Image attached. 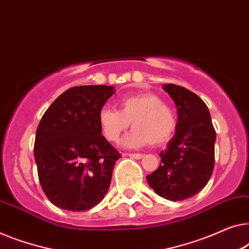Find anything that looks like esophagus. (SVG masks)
I'll list each match as a JSON object with an SVG mask.
<instances>
[{"label":"esophagus","instance_id":"1","mask_svg":"<svg viewBox=\"0 0 249 249\" xmlns=\"http://www.w3.org/2000/svg\"><path fill=\"white\" fill-rule=\"evenodd\" d=\"M125 155L131 158H135V160H140V158L143 157L142 154H125Z\"/></svg>","mask_w":249,"mask_h":249}]
</instances>
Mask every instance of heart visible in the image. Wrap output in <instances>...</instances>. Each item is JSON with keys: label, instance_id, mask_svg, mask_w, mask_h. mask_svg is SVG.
Wrapping results in <instances>:
<instances>
[{"label": "heart", "instance_id": "1", "mask_svg": "<svg viewBox=\"0 0 249 249\" xmlns=\"http://www.w3.org/2000/svg\"><path fill=\"white\" fill-rule=\"evenodd\" d=\"M130 124L133 129L124 140L125 147L160 146L174 133L176 116L163 99L153 93L124 96L119 101V111L104 107L99 113L101 131L111 142H117Z\"/></svg>", "mask_w": 249, "mask_h": 249}]
</instances>
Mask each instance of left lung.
Returning <instances> with one entry per match:
<instances>
[{
	"label": "left lung",
	"mask_w": 249,
	"mask_h": 249,
	"mask_svg": "<svg viewBox=\"0 0 249 249\" xmlns=\"http://www.w3.org/2000/svg\"><path fill=\"white\" fill-rule=\"evenodd\" d=\"M163 89L178 107V124L167 148L160 151V167L146 178L160 196L181 201L199 193L211 178L215 130L207 104L196 93L175 84Z\"/></svg>",
	"instance_id": "obj_1"
}]
</instances>
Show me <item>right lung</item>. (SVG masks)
<instances>
[{
    "instance_id": "obj_1",
    "label": "right lung",
    "mask_w": 249,
    "mask_h": 249,
    "mask_svg": "<svg viewBox=\"0 0 249 249\" xmlns=\"http://www.w3.org/2000/svg\"><path fill=\"white\" fill-rule=\"evenodd\" d=\"M113 93V86H75L39 122L35 160L42 190L56 207L85 211L107 193L121 155L101 135L99 113Z\"/></svg>"
}]
</instances>
